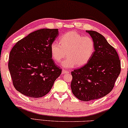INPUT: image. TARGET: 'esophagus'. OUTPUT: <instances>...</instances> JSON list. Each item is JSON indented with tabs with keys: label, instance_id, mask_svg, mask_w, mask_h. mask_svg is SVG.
Listing matches in <instances>:
<instances>
[{
	"label": "esophagus",
	"instance_id": "obj_1",
	"mask_svg": "<svg viewBox=\"0 0 128 128\" xmlns=\"http://www.w3.org/2000/svg\"><path fill=\"white\" fill-rule=\"evenodd\" d=\"M68 73H69V72L68 70H62V74H68Z\"/></svg>",
	"mask_w": 128,
	"mask_h": 128
}]
</instances>
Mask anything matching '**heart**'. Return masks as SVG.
<instances>
[{
    "label": "heart",
    "instance_id": "1",
    "mask_svg": "<svg viewBox=\"0 0 128 128\" xmlns=\"http://www.w3.org/2000/svg\"><path fill=\"white\" fill-rule=\"evenodd\" d=\"M95 42L89 36H83L75 31L62 35L60 42L54 41L50 45V52L56 62H60L67 53V57L62 63L64 68L75 65L81 67L88 62L95 52Z\"/></svg>",
    "mask_w": 128,
    "mask_h": 128
}]
</instances>
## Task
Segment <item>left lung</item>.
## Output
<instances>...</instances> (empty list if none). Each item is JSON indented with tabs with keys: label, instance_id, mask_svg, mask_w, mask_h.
I'll return each mask as SVG.
<instances>
[{
	"label": "left lung",
	"instance_id": "8db88e82",
	"mask_svg": "<svg viewBox=\"0 0 128 128\" xmlns=\"http://www.w3.org/2000/svg\"><path fill=\"white\" fill-rule=\"evenodd\" d=\"M95 42V52L84 66L72 72L71 88L74 95L84 102L104 97L114 88L121 72L118 54L103 36L86 30Z\"/></svg>",
	"mask_w": 128,
	"mask_h": 128
}]
</instances>
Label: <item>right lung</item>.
<instances>
[{"mask_svg":"<svg viewBox=\"0 0 128 128\" xmlns=\"http://www.w3.org/2000/svg\"><path fill=\"white\" fill-rule=\"evenodd\" d=\"M58 29H41L18 41L10 53L8 68L15 89L38 98L46 95L62 72L52 59L50 45Z\"/></svg>","mask_w":128,"mask_h":128,"instance_id":"right-lung-1","label":"right lung"}]
</instances>
